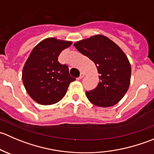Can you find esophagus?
<instances>
[{"mask_svg": "<svg viewBox=\"0 0 154 154\" xmlns=\"http://www.w3.org/2000/svg\"><path fill=\"white\" fill-rule=\"evenodd\" d=\"M84 76H85V74H83V73H81L80 75V77H78V80H81L82 78H83V77H84Z\"/></svg>", "mask_w": 154, "mask_h": 154, "instance_id": "esophagus-1", "label": "esophagus"}]
</instances>
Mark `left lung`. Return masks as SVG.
Wrapping results in <instances>:
<instances>
[{
	"mask_svg": "<svg viewBox=\"0 0 154 154\" xmlns=\"http://www.w3.org/2000/svg\"><path fill=\"white\" fill-rule=\"evenodd\" d=\"M88 57L98 71V85L86 91L87 98L97 106L109 107L120 101L128 90L131 66L127 56L117 45L102 35H96L74 45Z\"/></svg>",
	"mask_w": 154,
	"mask_h": 154,
	"instance_id": "8db88e82",
	"label": "left lung"
}]
</instances>
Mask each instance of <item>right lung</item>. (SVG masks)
<instances>
[{
	"mask_svg": "<svg viewBox=\"0 0 154 154\" xmlns=\"http://www.w3.org/2000/svg\"><path fill=\"white\" fill-rule=\"evenodd\" d=\"M71 42L48 38L38 43L24 65V86L29 95L38 103L51 105L65 96L70 83L75 79L69 74L67 65L58 62V57Z\"/></svg>",
	"mask_w": 154,
	"mask_h": 154,
	"instance_id": "add662e5",
	"label": "right lung"
}]
</instances>
